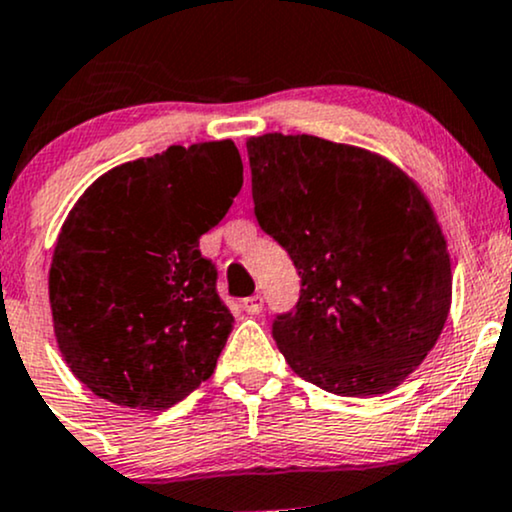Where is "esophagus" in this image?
I'll return each instance as SVG.
<instances>
[{
    "label": "esophagus",
    "instance_id": "obj_1",
    "mask_svg": "<svg viewBox=\"0 0 512 512\" xmlns=\"http://www.w3.org/2000/svg\"><path fill=\"white\" fill-rule=\"evenodd\" d=\"M262 296H250L243 301V308L248 315H260L262 313Z\"/></svg>",
    "mask_w": 512,
    "mask_h": 512
}]
</instances>
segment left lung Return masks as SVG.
<instances>
[{"label": "left lung", "mask_w": 512, "mask_h": 512, "mask_svg": "<svg viewBox=\"0 0 512 512\" xmlns=\"http://www.w3.org/2000/svg\"><path fill=\"white\" fill-rule=\"evenodd\" d=\"M262 231L301 276L274 342L332 395H385L428 356L452 301L448 240L421 187L361 146L313 134L248 139Z\"/></svg>", "instance_id": "left-lung-1"}]
</instances>
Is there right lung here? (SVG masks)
<instances>
[{
    "label": "right lung",
    "mask_w": 512,
    "mask_h": 512,
    "mask_svg": "<svg viewBox=\"0 0 512 512\" xmlns=\"http://www.w3.org/2000/svg\"><path fill=\"white\" fill-rule=\"evenodd\" d=\"M240 187L243 161L221 139L122 163L76 199L48 289L62 358L93 395L161 411L211 378L233 315L199 238Z\"/></svg>",
    "instance_id": "add662e5"
}]
</instances>
